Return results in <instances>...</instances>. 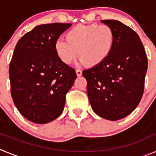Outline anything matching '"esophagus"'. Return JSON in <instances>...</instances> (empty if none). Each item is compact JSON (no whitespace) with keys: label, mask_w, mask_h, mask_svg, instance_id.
I'll list each match as a JSON object with an SVG mask.
<instances>
[{"label":"esophagus","mask_w":156,"mask_h":156,"mask_svg":"<svg viewBox=\"0 0 156 156\" xmlns=\"http://www.w3.org/2000/svg\"><path fill=\"white\" fill-rule=\"evenodd\" d=\"M76 73L77 76H80L82 75V71L80 69H76Z\"/></svg>","instance_id":"34e87169"}]
</instances>
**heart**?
Instances as JSON below:
<instances>
[{
    "instance_id": "b5f03b06",
    "label": "heart",
    "mask_w": 156,
    "mask_h": 156,
    "mask_svg": "<svg viewBox=\"0 0 156 156\" xmlns=\"http://www.w3.org/2000/svg\"><path fill=\"white\" fill-rule=\"evenodd\" d=\"M66 41L58 40L55 50L65 64L79 58L87 67H95L108 59L115 44V34L108 25H77L66 34Z\"/></svg>"
}]
</instances>
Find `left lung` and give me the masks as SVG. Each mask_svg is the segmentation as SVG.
Returning <instances> with one entry per match:
<instances>
[{"instance_id":"left-lung-1","label":"left lung","mask_w":156,"mask_h":156,"mask_svg":"<svg viewBox=\"0 0 156 156\" xmlns=\"http://www.w3.org/2000/svg\"><path fill=\"white\" fill-rule=\"evenodd\" d=\"M115 34V44L102 64L83 70L92 109L108 120L122 119L137 108L144 93L148 59L140 37L116 20H101Z\"/></svg>"}]
</instances>
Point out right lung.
Wrapping results in <instances>:
<instances>
[{"instance_id":"1","label":"right lung","mask_w":156,"mask_h":156,"mask_svg":"<svg viewBox=\"0 0 156 156\" xmlns=\"http://www.w3.org/2000/svg\"><path fill=\"white\" fill-rule=\"evenodd\" d=\"M71 23L39 25L18 41L9 66L11 94L23 116L38 124L62 113L75 69L59 59L55 44Z\"/></svg>"}]
</instances>
